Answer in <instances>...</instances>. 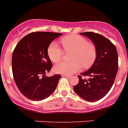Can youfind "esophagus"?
Instances as JSON below:
<instances>
[{"label": "esophagus", "mask_w": 128, "mask_h": 128, "mask_svg": "<svg viewBox=\"0 0 128 128\" xmlns=\"http://www.w3.org/2000/svg\"><path fill=\"white\" fill-rule=\"evenodd\" d=\"M62 76H63V77H68V78H70V77H71L70 76H68V75H65V74H62Z\"/></svg>", "instance_id": "esophagus-1"}]
</instances>
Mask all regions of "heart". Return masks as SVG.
Returning <instances> with one entry per match:
<instances>
[{
	"instance_id": "1",
	"label": "heart",
	"mask_w": 128,
	"mask_h": 128,
	"mask_svg": "<svg viewBox=\"0 0 128 128\" xmlns=\"http://www.w3.org/2000/svg\"><path fill=\"white\" fill-rule=\"evenodd\" d=\"M63 51L70 54L69 63L61 62L54 67L56 73L70 75L83 68H88L93 64L96 57L95 45L88 42L87 39L78 35L65 36L61 39ZM63 50L58 43L52 42L48 49V57L53 63H58L63 56Z\"/></svg>"
}]
</instances>
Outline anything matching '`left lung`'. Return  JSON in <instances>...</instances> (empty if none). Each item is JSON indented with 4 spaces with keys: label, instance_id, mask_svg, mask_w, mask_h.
Wrapping results in <instances>:
<instances>
[{
    "label": "left lung",
    "instance_id": "left-lung-1",
    "mask_svg": "<svg viewBox=\"0 0 128 128\" xmlns=\"http://www.w3.org/2000/svg\"><path fill=\"white\" fill-rule=\"evenodd\" d=\"M92 41L96 48V57L89 70L78 76V83L74 90L88 102H96L108 92L114 82L118 70V55L116 48L104 36L94 32L80 33ZM87 76L88 80L82 78Z\"/></svg>",
    "mask_w": 128,
    "mask_h": 128
}]
</instances>
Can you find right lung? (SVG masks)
Here are the masks:
<instances>
[{
	"label": "right lung",
	"instance_id": "right-lung-1",
	"mask_svg": "<svg viewBox=\"0 0 128 128\" xmlns=\"http://www.w3.org/2000/svg\"><path fill=\"white\" fill-rule=\"evenodd\" d=\"M60 33L37 32L24 36L18 43L12 56V71L18 88L33 101L44 100L56 90L61 76H46L52 68L48 49Z\"/></svg>",
	"mask_w": 128,
	"mask_h": 128
}]
</instances>
